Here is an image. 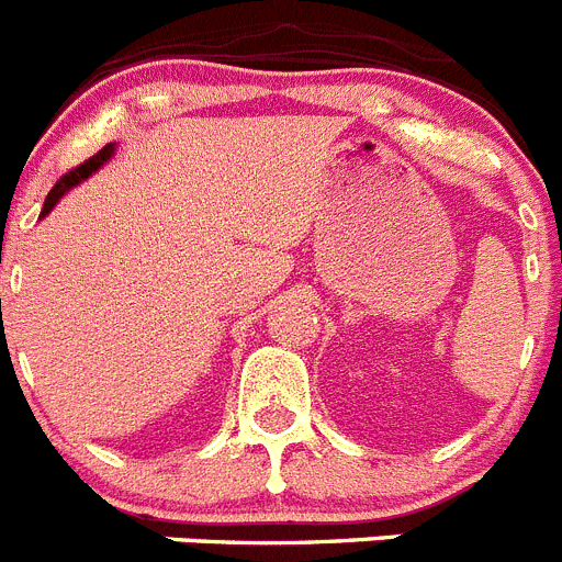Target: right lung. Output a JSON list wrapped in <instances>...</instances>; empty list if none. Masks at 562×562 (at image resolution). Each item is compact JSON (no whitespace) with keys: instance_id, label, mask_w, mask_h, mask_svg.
<instances>
[{"instance_id":"right-lung-1","label":"right lung","mask_w":562,"mask_h":562,"mask_svg":"<svg viewBox=\"0 0 562 562\" xmlns=\"http://www.w3.org/2000/svg\"><path fill=\"white\" fill-rule=\"evenodd\" d=\"M113 153H116V142L105 144V147H102V150L97 153L94 158H89V161H86V164H80V167H77V169H71L69 175H64V178H60L58 183H55V187H53V192L46 194L44 209H41V217H46V214H49V211H53L55 205L60 203V198H64V194L69 192L71 187H77V183H82V180H86V178H91V175H94L97 169L102 167V164L111 161Z\"/></svg>"}]
</instances>
